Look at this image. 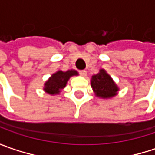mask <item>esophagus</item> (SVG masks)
Wrapping results in <instances>:
<instances>
[{
    "mask_svg": "<svg viewBox=\"0 0 155 155\" xmlns=\"http://www.w3.org/2000/svg\"><path fill=\"white\" fill-rule=\"evenodd\" d=\"M79 73H80L82 76H84V77H85L87 75V71L85 70H82V71H79Z\"/></svg>",
    "mask_w": 155,
    "mask_h": 155,
    "instance_id": "34e87169",
    "label": "esophagus"
}]
</instances>
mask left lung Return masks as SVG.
<instances>
[{
  "mask_svg": "<svg viewBox=\"0 0 155 155\" xmlns=\"http://www.w3.org/2000/svg\"><path fill=\"white\" fill-rule=\"evenodd\" d=\"M91 83L93 91L97 97L111 98L116 96L119 91L116 83L104 69H101L97 74L93 75Z\"/></svg>",
  "mask_w": 155,
  "mask_h": 155,
  "instance_id": "8db88e82",
  "label": "left lung"
}]
</instances>
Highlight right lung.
<instances>
[{
	"mask_svg": "<svg viewBox=\"0 0 155 155\" xmlns=\"http://www.w3.org/2000/svg\"><path fill=\"white\" fill-rule=\"evenodd\" d=\"M78 75V72L75 70H69L66 71H58L45 82L44 84V91L50 95H58L66 86L67 81L70 79V78Z\"/></svg>",
	"mask_w": 155,
	"mask_h": 155,
	"instance_id": "right-lung-1",
	"label": "right lung"
}]
</instances>
